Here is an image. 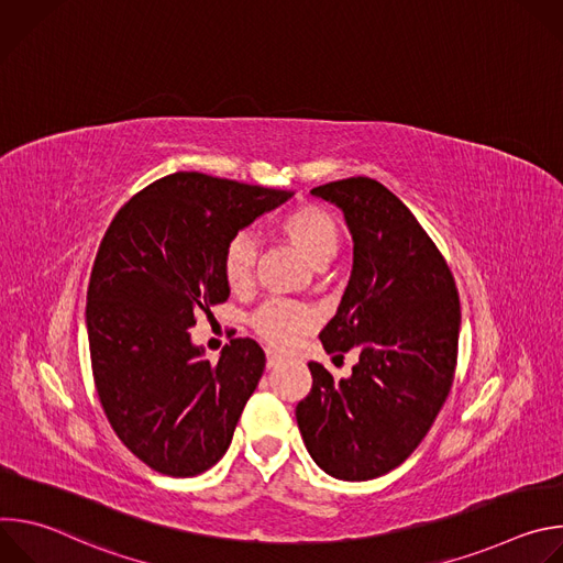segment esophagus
I'll return each instance as SVG.
<instances>
[{"mask_svg": "<svg viewBox=\"0 0 563 563\" xmlns=\"http://www.w3.org/2000/svg\"><path fill=\"white\" fill-rule=\"evenodd\" d=\"M283 361V356L274 350H267V367H276Z\"/></svg>", "mask_w": 563, "mask_h": 563, "instance_id": "esophagus-1", "label": "esophagus"}]
</instances>
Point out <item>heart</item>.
Returning a JSON list of instances; mask_svg holds the SVG:
<instances>
[{
  "instance_id": "obj_1",
  "label": "heart",
  "mask_w": 563,
  "mask_h": 563,
  "mask_svg": "<svg viewBox=\"0 0 563 563\" xmlns=\"http://www.w3.org/2000/svg\"><path fill=\"white\" fill-rule=\"evenodd\" d=\"M278 231L287 243L313 267L320 269L330 263L341 245V229L330 211L305 202L285 211L278 220ZM256 243L252 235H233L222 252V276L233 291H243L254 280ZM309 323L307 313L287 302L272 300L254 313V328L274 345H287Z\"/></svg>"
}]
</instances>
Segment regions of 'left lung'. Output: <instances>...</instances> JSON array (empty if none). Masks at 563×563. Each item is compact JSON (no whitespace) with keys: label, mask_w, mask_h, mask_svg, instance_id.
Instances as JSON below:
<instances>
[{"label":"left lung","mask_w":563,"mask_h":563,"mask_svg":"<svg viewBox=\"0 0 563 563\" xmlns=\"http://www.w3.org/2000/svg\"><path fill=\"white\" fill-rule=\"evenodd\" d=\"M336 205L354 240L352 276L318 334L328 354L358 350L350 378L309 363L296 406L305 448L334 478L367 481L404 463L452 387L461 305L452 272L412 211L372 178L311 189Z\"/></svg>","instance_id":"left-lung-1"}]
</instances>
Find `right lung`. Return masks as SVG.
Returning a JSON list of instances; mask_svg holds the SVG:
<instances>
[{"mask_svg": "<svg viewBox=\"0 0 563 563\" xmlns=\"http://www.w3.org/2000/svg\"><path fill=\"white\" fill-rule=\"evenodd\" d=\"M291 196L178 172L135 194L109 224L87 294L93 378L111 428L151 470L196 476L227 452L265 352L233 339L211 363L189 328L229 298V240Z\"/></svg>", "mask_w": 563, "mask_h": 563, "instance_id": "1", "label": "right lung"}]
</instances>
